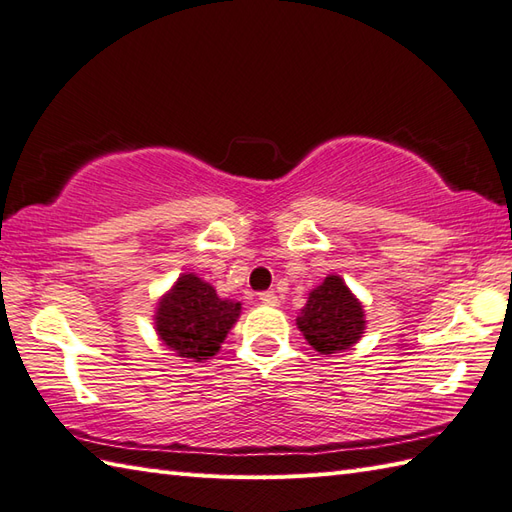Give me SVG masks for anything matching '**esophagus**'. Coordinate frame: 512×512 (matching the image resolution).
I'll return each mask as SVG.
<instances>
[{"label": "esophagus", "instance_id": "esophagus-1", "mask_svg": "<svg viewBox=\"0 0 512 512\" xmlns=\"http://www.w3.org/2000/svg\"><path fill=\"white\" fill-rule=\"evenodd\" d=\"M258 300L263 302V305H267V307H276L278 305V296L274 294V291H263V294H258Z\"/></svg>", "mask_w": 512, "mask_h": 512}]
</instances>
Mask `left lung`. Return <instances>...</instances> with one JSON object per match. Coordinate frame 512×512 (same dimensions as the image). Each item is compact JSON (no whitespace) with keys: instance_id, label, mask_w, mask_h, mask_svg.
Listing matches in <instances>:
<instances>
[{"instance_id":"left-lung-1","label":"left lung","mask_w":512,"mask_h":512,"mask_svg":"<svg viewBox=\"0 0 512 512\" xmlns=\"http://www.w3.org/2000/svg\"><path fill=\"white\" fill-rule=\"evenodd\" d=\"M296 325L318 353L333 356L347 351L362 338L367 316L347 283L338 274H329L309 291L307 305L300 309Z\"/></svg>"}]
</instances>
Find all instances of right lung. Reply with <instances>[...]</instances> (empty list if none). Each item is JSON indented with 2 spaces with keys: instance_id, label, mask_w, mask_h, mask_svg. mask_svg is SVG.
I'll return each instance as SVG.
<instances>
[{
  "instance_id": "1",
  "label": "right lung",
  "mask_w": 512,
  "mask_h": 512,
  "mask_svg": "<svg viewBox=\"0 0 512 512\" xmlns=\"http://www.w3.org/2000/svg\"><path fill=\"white\" fill-rule=\"evenodd\" d=\"M241 302L221 298L207 280L185 271L159 298L154 311V329L163 347L179 358L205 362L221 351L238 318Z\"/></svg>"
}]
</instances>
